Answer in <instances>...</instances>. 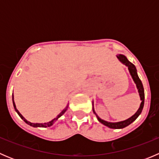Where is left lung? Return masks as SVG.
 <instances>
[{"mask_svg":"<svg viewBox=\"0 0 159 159\" xmlns=\"http://www.w3.org/2000/svg\"><path fill=\"white\" fill-rule=\"evenodd\" d=\"M116 57L121 64H123V65H125L126 67H128V69H129L130 75L131 76V78H132L133 81H134V84H135L136 85V88H137L138 89V92H139V97H140V100L142 101V102H141L140 104V106H139V109H138L137 111H136L132 116L130 117V118H128V119L124 120V121H117V122H110V121H105V120L102 119V118H101L100 117L96 114L95 111H94V101L92 102V109H93V112H94V115H96V117H97L99 122H101L102 124H103L104 125L107 126V127L110 128V129H124V128L127 127L128 125H129L130 124H131L133 121H135L136 118H137L140 115V114L142 113V109H143V107H144V102H145V91H144L143 84H142V81H141L139 75H138L137 69H136L135 66H134L131 62H130L128 60L126 56L123 55V54H117Z\"/></svg>","mask_w":159,"mask_h":159,"instance_id":"1","label":"left lung"}]
</instances>
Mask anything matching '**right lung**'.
I'll use <instances>...</instances> for the list:
<instances>
[{"mask_svg":"<svg viewBox=\"0 0 159 159\" xmlns=\"http://www.w3.org/2000/svg\"><path fill=\"white\" fill-rule=\"evenodd\" d=\"M12 101H13V105H14V110H15V111L17 112V115H19V116L20 117V118H21L22 120H23L24 121H25V123H27L28 125H29L30 126H32V127L34 128H48V127H51V126H52L54 124V122H55L56 121H57V119H58L59 118H60L61 116H62V115H64V114L65 113V111H66L67 110H68V105H69V104H67L66 107H65V108H64L63 110H62V111L61 112L60 114H59L58 115H57L56 118H54V119H52L51 121H48V122H44V123H34V122H30V121H28V120L26 119V118H25V117L23 116V115H21V114L19 112V111L17 109V108H16V105H15V102H14V94H12Z\"/></svg>","mask_w":159,"mask_h":159,"instance_id":"add662e5","label":"right lung"}]
</instances>
